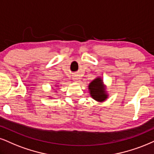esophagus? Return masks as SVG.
<instances>
[{
  "label": "esophagus",
  "mask_w": 154,
  "mask_h": 154,
  "mask_svg": "<svg viewBox=\"0 0 154 154\" xmlns=\"http://www.w3.org/2000/svg\"><path fill=\"white\" fill-rule=\"evenodd\" d=\"M73 80L74 81H75V82H78V81L80 80V77H79V75H74V76L73 77Z\"/></svg>",
  "instance_id": "34e87169"
}]
</instances>
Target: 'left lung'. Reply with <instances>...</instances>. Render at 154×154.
<instances>
[{
  "instance_id": "left-lung-1",
  "label": "left lung",
  "mask_w": 154,
  "mask_h": 154,
  "mask_svg": "<svg viewBox=\"0 0 154 154\" xmlns=\"http://www.w3.org/2000/svg\"><path fill=\"white\" fill-rule=\"evenodd\" d=\"M90 94L94 100L97 101H104L108 96L106 94V88L103 85V81L100 78H96L88 86Z\"/></svg>"
}]
</instances>
